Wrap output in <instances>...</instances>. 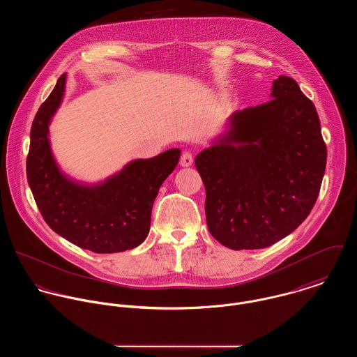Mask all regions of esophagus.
<instances>
[{
	"mask_svg": "<svg viewBox=\"0 0 357 357\" xmlns=\"http://www.w3.org/2000/svg\"><path fill=\"white\" fill-rule=\"evenodd\" d=\"M192 162H194L192 153H188V151H184V153H181V156H180V165L181 166L188 167V166L192 165Z\"/></svg>",
	"mask_w": 357,
	"mask_h": 357,
	"instance_id": "34e87169",
	"label": "esophagus"
}]
</instances>
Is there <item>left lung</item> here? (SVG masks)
Listing matches in <instances>:
<instances>
[{
  "label": "left lung",
  "mask_w": 357,
  "mask_h": 357,
  "mask_svg": "<svg viewBox=\"0 0 357 357\" xmlns=\"http://www.w3.org/2000/svg\"><path fill=\"white\" fill-rule=\"evenodd\" d=\"M271 98L234 112L228 132L195 158L207 228L232 250L268 248L298 228L324 176L314 104L286 75L273 81Z\"/></svg>",
  "instance_id": "obj_1"
}]
</instances>
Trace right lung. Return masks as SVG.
<instances>
[{
    "label": "right lung",
    "mask_w": 357,
    "mask_h": 357,
    "mask_svg": "<svg viewBox=\"0 0 357 357\" xmlns=\"http://www.w3.org/2000/svg\"><path fill=\"white\" fill-rule=\"evenodd\" d=\"M64 85L66 74H61L31 125L26 167L36 204L52 229L81 249L99 255L135 249L150 232L153 201L177 166L180 150L133 160L98 185L67 178L54 162L48 139Z\"/></svg>",
    "instance_id": "obj_1"
}]
</instances>
